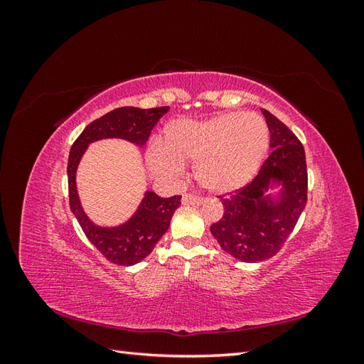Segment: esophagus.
I'll list each match as a JSON object with an SVG mask.
<instances>
[{"mask_svg": "<svg viewBox=\"0 0 364 364\" xmlns=\"http://www.w3.org/2000/svg\"><path fill=\"white\" fill-rule=\"evenodd\" d=\"M182 203L183 205H202L203 203V197H199L191 193H186L182 197Z\"/></svg>", "mask_w": 364, "mask_h": 364, "instance_id": "esophagus-1", "label": "esophagus"}]
</instances>
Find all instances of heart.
Instances as JSON below:
<instances>
[{
	"label": "heart",
	"instance_id": "heart-1",
	"mask_svg": "<svg viewBox=\"0 0 364 364\" xmlns=\"http://www.w3.org/2000/svg\"><path fill=\"white\" fill-rule=\"evenodd\" d=\"M269 129L255 114H226L203 123L173 121L164 130V147L147 150L150 170L173 179L182 165L196 164V178L213 193H230L245 186L264 159Z\"/></svg>",
	"mask_w": 364,
	"mask_h": 364
}]
</instances>
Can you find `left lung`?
<instances>
[{
    "instance_id": "left-lung-1",
    "label": "left lung",
    "mask_w": 364,
    "mask_h": 364,
    "mask_svg": "<svg viewBox=\"0 0 364 364\" xmlns=\"http://www.w3.org/2000/svg\"><path fill=\"white\" fill-rule=\"evenodd\" d=\"M261 111L270 130L273 150L249 183L218 196L225 213L211 225V234L220 247L245 262H258L277 255L293 232L308 199L302 142L282 121L266 109ZM270 180L283 183L282 199L277 205L263 197Z\"/></svg>"
}]
</instances>
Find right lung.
<instances>
[{
	"label": "right lung",
	"mask_w": 364,
	"mask_h": 364,
	"mask_svg": "<svg viewBox=\"0 0 364 364\" xmlns=\"http://www.w3.org/2000/svg\"><path fill=\"white\" fill-rule=\"evenodd\" d=\"M168 106L139 109L124 106L114 109L94 119L74 141L68 158V191L70 208L82 226L86 238L102 255L118 266H134L144 259L155 249L158 241L167 232L171 217L181 205L182 196L168 199L147 191L136 214L127 223L118 228H102L94 225L83 213L75 188V170L87 144L103 138H123L136 146H144L151 129L159 118L168 112Z\"/></svg>",
	"instance_id": "obj_1"
}]
</instances>
